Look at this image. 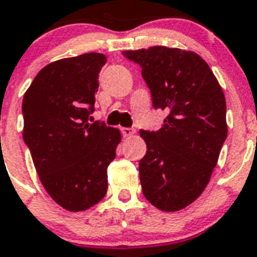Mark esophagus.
Segmentation results:
<instances>
[{
	"label": "esophagus",
	"mask_w": 257,
	"mask_h": 257,
	"mask_svg": "<svg viewBox=\"0 0 257 257\" xmlns=\"http://www.w3.org/2000/svg\"><path fill=\"white\" fill-rule=\"evenodd\" d=\"M135 133H137V131L134 130V128H130V127H123V128H122V134H123V137L126 138L133 137Z\"/></svg>",
	"instance_id": "esophagus-1"
}]
</instances>
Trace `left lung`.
<instances>
[{"label": "left lung", "mask_w": 257, "mask_h": 257, "mask_svg": "<svg viewBox=\"0 0 257 257\" xmlns=\"http://www.w3.org/2000/svg\"><path fill=\"white\" fill-rule=\"evenodd\" d=\"M123 54L142 67L155 107L168 113L160 130H141L142 190L159 210L179 211L205 190L227 138L223 90L193 51L155 46Z\"/></svg>", "instance_id": "8db88e82"}]
</instances>
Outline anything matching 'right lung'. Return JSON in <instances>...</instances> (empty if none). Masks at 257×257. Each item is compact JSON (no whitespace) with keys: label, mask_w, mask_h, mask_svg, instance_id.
I'll return each mask as SVG.
<instances>
[{"label":"right lung","mask_w":257,"mask_h":257,"mask_svg":"<svg viewBox=\"0 0 257 257\" xmlns=\"http://www.w3.org/2000/svg\"><path fill=\"white\" fill-rule=\"evenodd\" d=\"M106 56L65 57L42 68L23 95V141L46 192L63 209H90L107 192V167L122 135L89 123Z\"/></svg>","instance_id":"add662e5"}]
</instances>
